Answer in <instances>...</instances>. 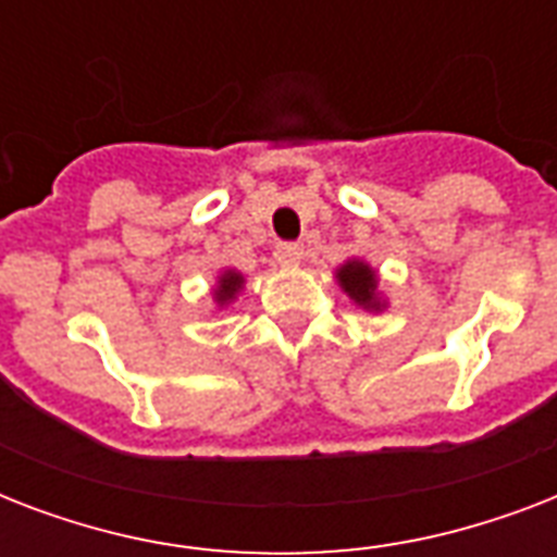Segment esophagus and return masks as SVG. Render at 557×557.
I'll return each instance as SVG.
<instances>
[{
  "label": "esophagus",
  "mask_w": 557,
  "mask_h": 557,
  "mask_svg": "<svg viewBox=\"0 0 557 557\" xmlns=\"http://www.w3.org/2000/svg\"><path fill=\"white\" fill-rule=\"evenodd\" d=\"M274 260H277L280 265H297V262L304 260V245L280 243L277 248H274Z\"/></svg>",
  "instance_id": "34e87169"
}]
</instances>
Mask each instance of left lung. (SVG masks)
Listing matches in <instances>:
<instances>
[{"label": "left lung", "instance_id": "8db88e82", "mask_svg": "<svg viewBox=\"0 0 557 557\" xmlns=\"http://www.w3.org/2000/svg\"><path fill=\"white\" fill-rule=\"evenodd\" d=\"M335 277H338L341 288L358 306H364L367 312H381L384 309V300L379 295V277H375V271L364 260H347L335 271Z\"/></svg>", "mask_w": 557, "mask_h": 557}]
</instances>
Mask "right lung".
<instances>
[{
  "label": "right lung",
  "mask_w": 557,
  "mask_h": 557,
  "mask_svg": "<svg viewBox=\"0 0 557 557\" xmlns=\"http://www.w3.org/2000/svg\"><path fill=\"white\" fill-rule=\"evenodd\" d=\"M243 283H245V277L243 274H239V271H222V274H219V283H216V288H213V297H216V304L219 306H227L231 304V300H234L236 295H239V288H243Z\"/></svg>",
  "instance_id": "add662e5"
}]
</instances>
